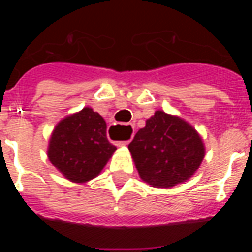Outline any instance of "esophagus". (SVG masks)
<instances>
[{
	"label": "esophagus",
	"instance_id": "1",
	"mask_svg": "<svg viewBox=\"0 0 252 252\" xmlns=\"http://www.w3.org/2000/svg\"><path fill=\"white\" fill-rule=\"evenodd\" d=\"M126 126H127V127H130L131 131H132V127H131V126H128V125H126ZM122 127H124L122 125H116L115 127H113V126H112V127H111V130L115 131V133H119L120 131H121ZM111 130H110V132H111ZM110 135H111V133H110ZM132 136H133V132L131 133V137H130V139H128V140H125V141H119V142H117V144H119V145H127L128 142L131 141V139H132Z\"/></svg>",
	"mask_w": 252,
	"mask_h": 252
}]
</instances>
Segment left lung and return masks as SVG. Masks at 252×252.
Segmentation results:
<instances>
[{
    "instance_id": "8db88e82",
    "label": "left lung",
    "mask_w": 252,
    "mask_h": 252,
    "mask_svg": "<svg viewBox=\"0 0 252 252\" xmlns=\"http://www.w3.org/2000/svg\"><path fill=\"white\" fill-rule=\"evenodd\" d=\"M139 175L155 188H171L194 174L204 158V145L192 125L157 111L128 145Z\"/></svg>"
}]
</instances>
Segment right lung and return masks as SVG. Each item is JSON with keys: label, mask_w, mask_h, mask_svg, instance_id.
Listing matches in <instances>:
<instances>
[{"label": "right lung", "mask_w": 252, "mask_h": 252, "mask_svg": "<svg viewBox=\"0 0 252 252\" xmlns=\"http://www.w3.org/2000/svg\"><path fill=\"white\" fill-rule=\"evenodd\" d=\"M107 125L91 107L66 116L55 126L48 148L50 162L73 183H86L102 171L115 153Z\"/></svg>", "instance_id": "right-lung-1"}]
</instances>
